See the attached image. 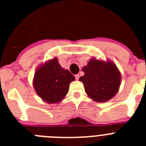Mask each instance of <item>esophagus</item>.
<instances>
[{
	"label": "esophagus",
	"instance_id": "1",
	"mask_svg": "<svg viewBox=\"0 0 146 146\" xmlns=\"http://www.w3.org/2000/svg\"><path fill=\"white\" fill-rule=\"evenodd\" d=\"M74 77H75V78H76V80H79V78H80V75L78 74H75V76H74Z\"/></svg>",
	"mask_w": 146,
	"mask_h": 146
}]
</instances>
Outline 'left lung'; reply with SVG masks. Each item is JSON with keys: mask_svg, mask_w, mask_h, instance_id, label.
Here are the masks:
<instances>
[{"mask_svg": "<svg viewBox=\"0 0 146 146\" xmlns=\"http://www.w3.org/2000/svg\"><path fill=\"white\" fill-rule=\"evenodd\" d=\"M82 70L85 74L79 80L83 82L86 93L93 100L104 102L118 93L121 75L113 61L91 58Z\"/></svg>", "mask_w": 146, "mask_h": 146, "instance_id": "8db88e82", "label": "left lung"}]
</instances>
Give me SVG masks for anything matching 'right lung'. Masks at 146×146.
Segmentation results:
<instances>
[{
    "label": "right lung",
    "mask_w": 146,
    "mask_h": 146,
    "mask_svg": "<svg viewBox=\"0 0 146 146\" xmlns=\"http://www.w3.org/2000/svg\"><path fill=\"white\" fill-rule=\"evenodd\" d=\"M75 77L67 69H63L57 58L48 60L37 68L33 77L35 91L44 102L58 103L69 92V84Z\"/></svg>",
    "instance_id": "1"
}]
</instances>
